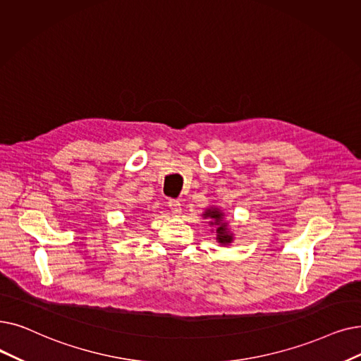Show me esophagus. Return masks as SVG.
Returning a JSON list of instances; mask_svg holds the SVG:
<instances>
[{
  "mask_svg": "<svg viewBox=\"0 0 361 361\" xmlns=\"http://www.w3.org/2000/svg\"><path fill=\"white\" fill-rule=\"evenodd\" d=\"M168 207L174 214H180L181 212V203L178 200H176V199H169Z\"/></svg>",
  "mask_w": 361,
  "mask_h": 361,
  "instance_id": "obj_1",
  "label": "esophagus"
}]
</instances>
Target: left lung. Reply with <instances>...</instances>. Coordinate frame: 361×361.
Instances as JSON below:
<instances>
[{
    "label": "left lung",
    "instance_id": "obj_1",
    "mask_svg": "<svg viewBox=\"0 0 361 361\" xmlns=\"http://www.w3.org/2000/svg\"><path fill=\"white\" fill-rule=\"evenodd\" d=\"M202 216L208 219L209 226L215 227V234H216L218 243L230 245L233 242V233L228 230V226L224 221V212L223 211H219L218 208H208Z\"/></svg>",
    "mask_w": 361,
    "mask_h": 361
}]
</instances>
